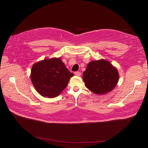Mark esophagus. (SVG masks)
<instances>
[{"mask_svg": "<svg viewBox=\"0 0 148 148\" xmlns=\"http://www.w3.org/2000/svg\"><path fill=\"white\" fill-rule=\"evenodd\" d=\"M74 74L76 75V76H80L81 75V73L80 72H79V71H77L74 73Z\"/></svg>", "mask_w": 148, "mask_h": 148, "instance_id": "1", "label": "esophagus"}]
</instances>
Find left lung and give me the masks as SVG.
<instances>
[{"label":"left lung","mask_w":148,"mask_h":148,"mask_svg":"<svg viewBox=\"0 0 148 148\" xmlns=\"http://www.w3.org/2000/svg\"><path fill=\"white\" fill-rule=\"evenodd\" d=\"M119 77L116 68L103 59L89 62L83 74L85 86L97 95L112 91L117 85Z\"/></svg>","instance_id":"8db88e82"}]
</instances>
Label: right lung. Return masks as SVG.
I'll return each mask as SVG.
<instances>
[{
    "label": "right lung",
    "mask_w": 148,
    "mask_h": 148,
    "mask_svg": "<svg viewBox=\"0 0 148 148\" xmlns=\"http://www.w3.org/2000/svg\"><path fill=\"white\" fill-rule=\"evenodd\" d=\"M73 75L60 58H46L33 65L30 79L41 96L52 98L61 94Z\"/></svg>",
    "instance_id": "1"
}]
</instances>
